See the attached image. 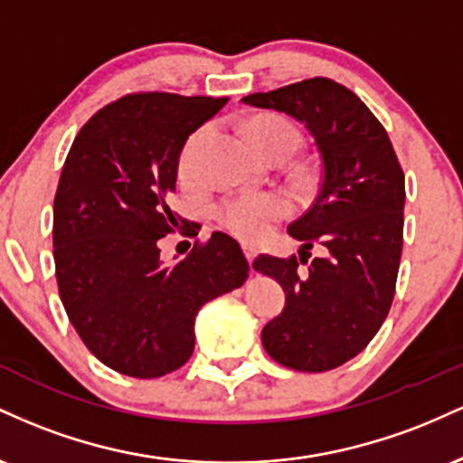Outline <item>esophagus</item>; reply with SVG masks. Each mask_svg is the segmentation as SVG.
Wrapping results in <instances>:
<instances>
[{"mask_svg":"<svg viewBox=\"0 0 463 463\" xmlns=\"http://www.w3.org/2000/svg\"><path fill=\"white\" fill-rule=\"evenodd\" d=\"M243 252H246V259H248V263L252 265L254 257H257V250H254V248H250V246H246V248H243Z\"/></svg>","mask_w":463,"mask_h":463,"instance_id":"esophagus-1","label":"esophagus"}]
</instances>
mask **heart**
Listing matches in <instances>:
<instances>
[{
	"instance_id": "obj_1",
	"label": "heart",
	"mask_w": 463,
	"mask_h": 463,
	"mask_svg": "<svg viewBox=\"0 0 463 463\" xmlns=\"http://www.w3.org/2000/svg\"><path fill=\"white\" fill-rule=\"evenodd\" d=\"M246 135L250 146L261 154L263 158L279 152L294 154L300 141L294 126L279 115L254 117L246 126ZM202 137H204V130L195 132L184 143L183 152H180L178 167L183 178H191L195 174V152H198ZM287 211H289V206H287V202L280 195L250 194L222 202L217 206V217H220L222 226L231 235L241 239V241H257V239H261L272 228V224L283 220Z\"/></svg>"
}]
</instances>
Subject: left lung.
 Here are the masks:
<instances>
[{
  "label": "left lung",
  "mask_w": 463,
  "mask_h": 463,
  "mask_svg": "<svg viewBox=\"0 0 463 463\" xmlns=\"http://www.w3.org/2000/svg\"><path fill=\"white\" fill-rule=\"evenodd\" d=\"M241 102L300 121L322 161L316 202L287 228L302 241L300 259L261 254L252 263L285 291V309L263 326V348L291 370H333L368 346L394 300L405 176L381 121L333 80H302ZM313 245L321 257L302 273Z\"/></svg>",
  "instance_id": "left-lung-1"
}]
</instances>
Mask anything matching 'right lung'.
<instances>
[{
  "label": "right lung",
  "mask_w": 463,
  "mask_h": 463,
  "mask_svg": "<svg viewBox=\"0 0 463 463\" xmlns=\"http://www.w3.org/2000/svg\"><path fill=\"white\" fill-rule=\"evenodd\" d=\"M226 102L126 95L98 110L67 154L54 198L58 291L84 346L119 374L158 379L187 364L202 305L248 279L241 248L224 232L176 265L158 248L184 224L167 206L180 152Z\"/></svg>",
  "instance_id": "add662e5"
}]
</instances>
